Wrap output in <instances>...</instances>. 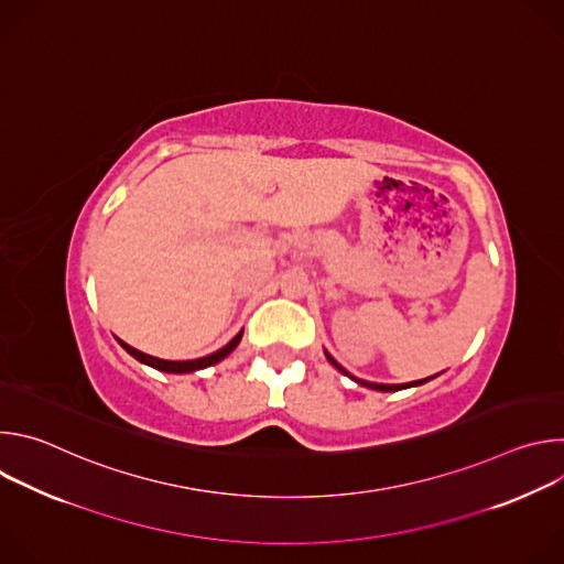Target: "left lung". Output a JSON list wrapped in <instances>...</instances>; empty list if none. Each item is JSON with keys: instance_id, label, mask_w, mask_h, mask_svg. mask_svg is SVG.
Segmentation results:
<instances>
[{"instance_id": "1", "label": "left lung", "mask_w": 564, "mask_h": 564, "mask_svg": "<svg viewBox=\"0 0 564 564\" xmlns=\"http://www.w3.org/2000/svg\"><path fill=\"white\" fill-rule=\"evenodd\" d=\"M326 357H328V361L339 370V372H344L346 377H350L352 381H357L359 386H366V388H372V390H383V392H394V390H404V388H411V386H422V383H426V381H431L433 377H437V375H433V377H426V379H420V381H411V383H372V381H364V379H357V377H352L344 366H339L328 352H326Z\"/></svg>"}]
</instances>
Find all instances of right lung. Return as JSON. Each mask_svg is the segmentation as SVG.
I'll return each mask as SVG.
<instances>
[{
	"mask_svg": "<svg viewBox=\"0 0 564 564\" xmlns=\"http://www.w3.org/2000/svg\"><path fill=\"white\" fill-rule=\"evenodd\" d=\"M240 337H243V330H240L227 346H223L220 350H216V352H212V355H207V357H200V359H189V361H167V359H158V357H151V355H144V352H140V350H135V348H131L129 344H124L122 339H118V344L131 355V357H135L140 364H147V366H151V368H155V370H163V372H196V370H203V368H207V366H214V364H218V361H223L238 344H240Z\"/></svg>",
	"mask_w": 564,
	"mask_h": 564,
	"instance_id": "1",
	"label": "right lung"
}]
</instances>
